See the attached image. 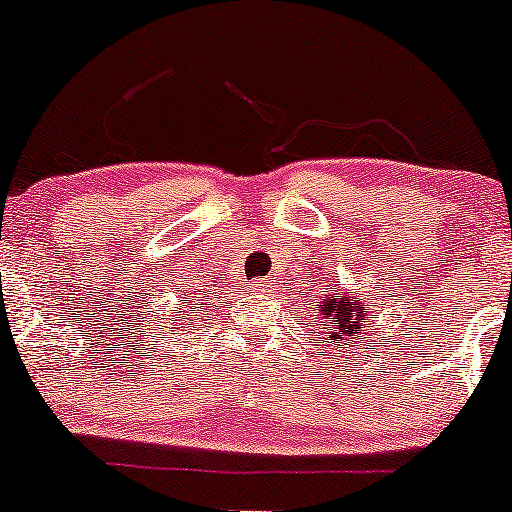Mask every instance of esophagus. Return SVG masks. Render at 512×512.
<instances>
[{
    "label": "esophagus",
    "mask_w": 512,
    "mask_h": 512,
    "mask_svg": "<svg viewBox=\"0 0 512 512\" xmlns=\"http://www.w3.org/2000/svg\"><path fill=\"white\" fill-rule=\"evenodd\" d=\"M267 282H252L250 284V291H255V294H262V291H267Z\"/></svg>",
    "instance_id": "1"
}]
</instances>
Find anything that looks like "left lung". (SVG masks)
I'll return each instance as SVG.
<instances>
[{
    "label": "left lung",
    "mask_w": 512,
    "mask_h": 512,
    "mask_svg": "<svg viewBox=\"0 0 512 512\" xmlns=\"http://www.w3.org/2000/svg\"><path fill=\"white\" fill-rule=\"evenodd\" d=\"M306 303V301H303ZM318 320L320 325H328V338L325 342H333V345H350L357 347L359 342L367 338V333H374V320L369 318V308L364 306L362 299H357V294L352 289H345V286H335L330 289V294L320 296L313 306L311 318ZM308 325V323H303ZM369 345V340H367Z\"/></svg>",
    "instance_id": "left-lung-1"
}]
</instances>
